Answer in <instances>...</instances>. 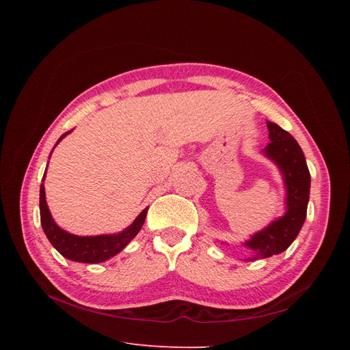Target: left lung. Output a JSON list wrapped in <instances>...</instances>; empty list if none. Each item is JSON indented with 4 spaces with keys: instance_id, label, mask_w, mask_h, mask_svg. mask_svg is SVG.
I'll return each mask as SVG.
<instances>
[{
    "instance_id": "obj_1",
    "label": "left lung",
    "mask_w": 350,
    "mask_h": 350,
    "mask_svg": "<svg viewBox=\"0 0 350 350\" xmlns=\"http://www.w3.org/2000/svg\"><path fill=\"white\" fill-rule=\"evenodd\" d=\"M267 129L271 142L264 153L278 163L283 174L288 211L245 242V247L254 251L250 261L267 258L289 248L304 225L310 200L311 176L298 142L278 124L267 121Z\"/></svg>"
}]
</instances>
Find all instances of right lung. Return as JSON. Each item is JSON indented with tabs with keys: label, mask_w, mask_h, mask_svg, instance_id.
Here are the masks:
<instances>
[{
	"label": "right lung",
	"mask_w": 350,
	"mask_h": 350,
	"mask_svg": "<svg viewBox=\"0 0 350 350\" xmlns=\"http://www.w3.org/2000/svg\"><path fill=\"white\" fill-rule=\"evenodd\" d=\"M68 133H71V130L62 134L59 137V140L57 142V144L64 139ZM44 179H45V175L42 178V181H44ZM39 208H40L42 229H44L46 238L49 239L52 245H54V248L61 254V256L77 262L93 264V262L107 261L108 258L116 256V254L129 245V242L140 232L146 220L147 208L149 207H146L142 213L135 217L133 224L122 232H120V234L99 235V237L71 235L68 232L62 230L59 226H57L54 219H52L49 213V208L46 204L44 184H40Z\"/></svg>",
	"instance_id": "1"
}]
</instances>
